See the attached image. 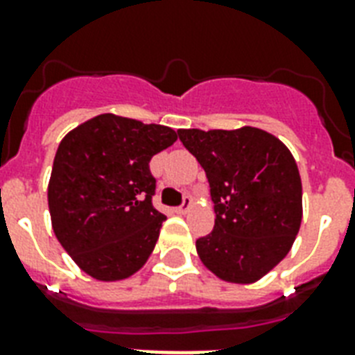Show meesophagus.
<instances>
[{"label": "esophagus", "mask_w": 355, "mask_h": 355, "mask_svg": "<svg viewBox=\"0 0 355 355\" xmlns=\"http://www.w3.org/2000/svg\"><path fill=\"white\" fill-rule=\"evenodd\" d=\"M189 208H191V199H189V197H186V200H184V205L178 206V208L175 211H177V214H182V216H184V214H188Z\"/></svg>", "instance_id": "esophagus-1"}]
</instances>
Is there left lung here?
<instances>
[{
	"label": "left lung",
	"instance_id": "left-lung-1",
	"mask_svg": "<svg viewBox=\"0 0 355 355\" xmlns=\"http://www.w3.org/2000/svg\"><path fill=\"white\" fill-rule=\"evenodd\" d=\"M210 182L216 225L195 243L206 269L254 284L291 250L302 223V180L286 144L267 130L180 128Z\"/></svg>",
	"mask_w": 355,
	"mask_h": 355
}]
</instances>
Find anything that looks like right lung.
I'll list each match as a JSON object with an SVG mask.
<instances>
[{"label": "right lung", "instance_id": "obj_1", "mask_svg": "<svg viewBox=\"0 0 355 355\" xmlns=\"http://www.w3.org/2000/svg\"><path fill=\"white\" fill-rule=\"evenodd\" d=\"M171 127L101 114L58 145L47 186L53 232L86 275L130 278L149 259L166 216L153 206L149 162L171 147Z\"/></svg>", "mask_w": 355, "mask_h": 355}]
</instances>
